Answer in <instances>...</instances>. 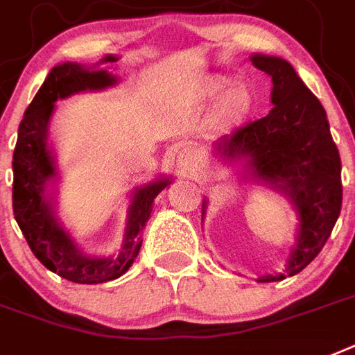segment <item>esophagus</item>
Listing matches in <instances>:
<instances>
[{"label": "esophagus", "mask_w": 355, "mask_h": 355, "mask_svg": "<svg viewBox=\"0 0 355 355\" xmlns=\"http://www.w3.org/2000/svg\"><path fill=\"white\" fill-rule=\"evenodd\" d=\"M178 161H180L181 168H184V171H190V168L194 166L196 157H194V154H192V152H190V150H183L180 154V156H178Z\"/></svg>", "instance_id": "obj_1"}]
</instances>
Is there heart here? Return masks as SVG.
I'll return each instance as SVG.
<instances>
[{
    "mask_svg": "<svg viewBox=\"0 0 355 355\" xmlns=\"http://www.w3.org/2000/svg\"><path fill=\"white\" fill-rule=\"evenodd\" d=\"M227 81L223 78H209L205 83V96H216L219 90L223 89ZM252 107V96L247 87L236 85L232 89H228L223 94V98L219 99L218 105V118L221 123H232L243 118Z\"/></svg>",
    "mask_w": 355,
    "mask_h": 355,
    "instance_id": "b5f03b06",
    "label": "heart"
}]
</instances>
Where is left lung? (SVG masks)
I'll use <instances>...</instances> for the list:
<instances>
[{"label": "left lung", "instance_id": "8db88e82", "mask_svg": "<svg viewBox=\"0 0 355 355\" xmlns=\"http://www.w3.org/2000/svg\"><path fill=\"white\" fill-rule=\"evenodd\" d=\"M250 60L272 78L274 107L265 118L218 139L214 152L227 163L245 161L250 180L285 194L297 210V239L285 270L257 279L272 283L300 274L332 234L343 201L341 159L323 105L288 61L265 54Z\"/></svg>", "mask_w": 355, "mask_h": 355}]
</instances>
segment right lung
I'll list each match as a JSON object with an SVG mask.
<instances>
[{
  "label": "right lung",
  "instance_id": "add662e5",
  "mask_svg": "<svg viewBox=\"0 0 355 355\" xmlns=\"http://www.w3.org/2000/svg\"><path fill=\"white\" fill-rule=\"evenodd\" d=\"M116 61L118 55H105L99 63ZM98 65L87 69L78 63H63L49 72L19 123L12 157L14 218L28 247L49 270L79 285H98L118 279L130 268L141 248L143 239L139 234L150 218L154 199L172 183L168 178H161L134 189L125 239L118 256H87L61 225L54 201L46 194V184L58 175L54 156L46 143L49 123L58 99L85 90H103L118 83L112 72L99 70Z\"/></svg>",
  "mask_w": 355,
  "mask_h": 355
}]
</instances>
